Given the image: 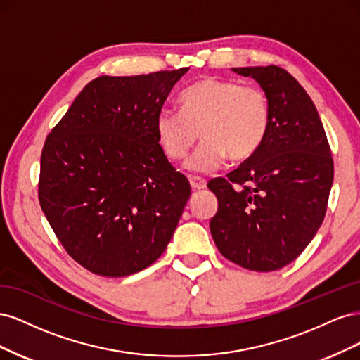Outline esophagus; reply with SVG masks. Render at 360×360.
<instances>
[{"instance_id":"34e87169","label":"esophagus","mask_w":360,"mask_h":360,"mask_svg":"<svg viewBox=\"0 0 360 360\" xmlns=\"http://www.w3.org/2000/svg\"><path fill=\"white\" fill-rule=\"evenodd\" d=\"M189 181H191V186L193 191H204L207 188L205 180L201 177H191Z\"/></svg>"}]
</instances>
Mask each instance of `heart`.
Instances as JSON below:
<instances>
[{"label": "heart", "instance_id": "1", "mask_svg": "<svg viewBox=\"0 0 360 360\" xmlns=\"http://www.w3.org/2000/svg\"><path fill=\"white\" fill-rule=\"evenodd\" d=\"M180 103L181 110L159 111L156 134L163 153L179 160L201 132V144L184 163L188 171L209 174L226 158L245 160L267 135L270 103L259 86L205 76L181 93Z\"/></svg>", "mask_w": 360, "mask_h": 360}]
</instances>
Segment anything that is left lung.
I'll return each instance as SVG.
<instances>
[{"mask_svg": "<svg viewBox=\"0 0 360 360\" xmlns=\"http://www.w3.org/2000/svg\"><path fill=\"white\" fill-rule=\"evenodd\" d=\"M254 78L270 103L267 135L237 169L209 181L217 198L210 231L219 252L255 271L296 259L323 224L333 159L314 102L278 66L236 68Z\"/></svg>", "mask_w": 360, "mask_h": 360, "instance_id": "left-lung-1", "label": "left lung"}]
</instances>
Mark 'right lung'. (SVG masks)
Segmentation results:
<instances>
[{"label": "right lung", "instance_id": "right-lung-1", "mask_svg": "<svg viewBox=\"0 0 360 360\" xmlns=\"http://www.w3.org/2000/svg\"><path fill=\"white\" fill-rule=\"evenodd\" d=\"M188 70L99 76L45 141L40 207L66 252L91 274L141 271L177 228L191 184L163 153L156 115Z\"/></svg>", "mask_w": 360, "mask_h": 360}]
</instances>
